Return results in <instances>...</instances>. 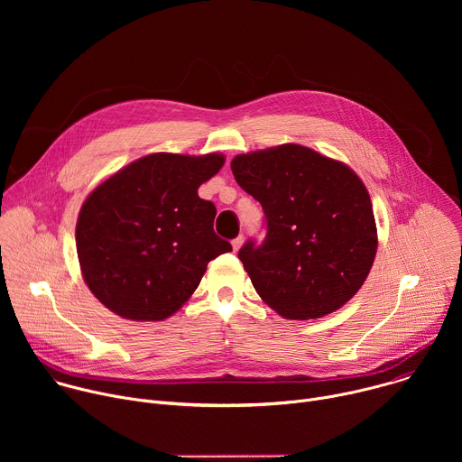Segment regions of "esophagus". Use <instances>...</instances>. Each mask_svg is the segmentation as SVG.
<instances>
[{"label": "esophagus", "mask_w": 462, "mask_h": 462, "mask_svg": "<svg viewBox=\"0 0 462 462\" xmlns=\"http://www.w3.org/2000/svg\"><path fill=\"white\" fill-rule=\"evenodd\" d=\"M243 241H245V237H243V236H237L236 239H232V246H234V250H236V252L241 248Z\"/></svg>", "instance_id": "esophagus-1"}]
</instances>
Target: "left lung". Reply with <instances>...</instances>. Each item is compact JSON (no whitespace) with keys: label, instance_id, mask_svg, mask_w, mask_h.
I'll use <instances>...</instances> for the list:
<instances>
[{"label":"left lung","instance_id":"obj_1","mask_svg":"<svg viewBox=\"0 0 462 462\" xmlns=\"http://www.w3.org/2000/svg\"><path fill=\"white\" fill-rule=\"evenodd\" d=\"M230 166L265 214V239L237 252L257 294L291 319L349 301L376 254L373 205L356 173L298 144L237 155Z\"/></svg>","mask_w":462,"mask_h":462}]
</instances>
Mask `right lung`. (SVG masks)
<instances>
[{"mask_svg":"<svg viewBox=\"0 0 462 462\" xmlns=\"http://www.w3.org/2000/svg\"><path fill=\"white\" fill-rule=\"evenodd\" d=\"M225 157L155 153L131 162L86 199L77 252L91 292L127 319L171 316L207 265L232 245L214 232L216 205L199 186Z\"/></svg>","mask_w":462,"mask_h":462,"instance_id":"right-lung-1","label":"right lung"}]
</instances>
